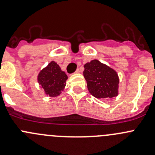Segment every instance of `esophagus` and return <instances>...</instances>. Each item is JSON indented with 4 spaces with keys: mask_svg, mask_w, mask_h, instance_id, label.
Instances as JSON below:
<instances>
[{
    "mask_svg": "<svg viewBox=\"0 0 155 155\" xmlns=\"http://www.w3.org/2000/svg\"><path fill=\"white\" fill-rule=\"evenodd\" d=\"M79 72H80V71H79V69H77V70H76V72H75V73H79Z\"/></svg>",
    "mask_w": 155,
    "mask_h": 155,
    "instance_id": "34e87169",
    "label": "esophagus"
}]
</instances>
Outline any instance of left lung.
<instances>
[{
  "label": "left lung",
  "instance_id": "left-lung-1",
  "mask_svg": "<svg viewBox=\"0 0 155 155\" xmlns=\"http://www.w3.org/2000/svg\"><path fill=\"white\" fill-rule=\"evenodd\" d=\"M84 77L91 94L96 98H112L118 95V74L113 69L97 60H93L84 65Z\"/></svg>",
  "mask_w": 155,
  "mask_h": 155
}]
</instances>
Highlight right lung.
I'll return each instance as SVG.
<instances>
[{
	"label": "right lung",
	"mask_w": 155,
	"mask_h": 155,
	"mask_svg": "<svg viewBox=\"0 0 155 155\" xmlns=\"http://www.w3.org/2000/svg\"><path fill=\"white\" fill-rule=\"evenodd\" d=\"M68 76L54 61L50 62L38 75V82L49 97L58 96L66 85Z\"/></svg>",
	"instance_id": "1"
}]
</instances>
